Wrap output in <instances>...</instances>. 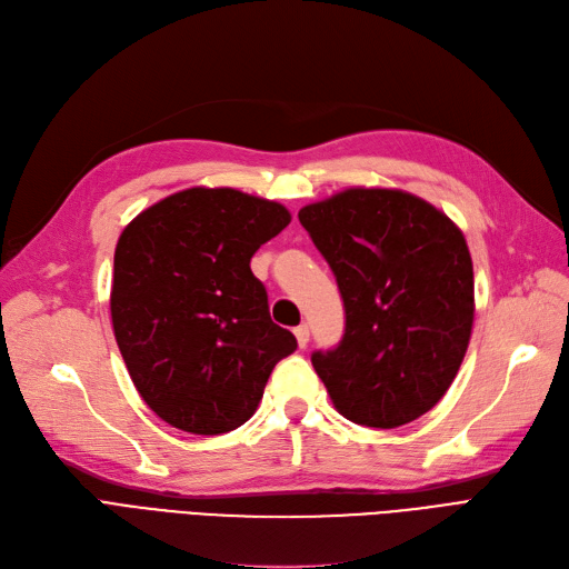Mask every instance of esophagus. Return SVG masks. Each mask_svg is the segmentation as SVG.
<instances>
[{
    "label": "esophagus",
    "mask_w": 569,
    "mask_h": 569,
    "mask_svg": "<svg viewBox=\"0 0 569 569\" xmlns=\"http://www.w3.org/2000/svg\"><path fill=\"white\" fill-rule=\"evenodd\" d=\"M296 338H298V345L305 349L307 342H309V326H307V323H300V326L296 328Z\"/></svg>",
    "instance_id": "34e87169"
}]
</instances>
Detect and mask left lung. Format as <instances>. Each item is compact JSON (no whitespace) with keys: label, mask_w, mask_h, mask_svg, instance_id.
I'll return each mask as SVG.
<instances>
[{"label":"left lung","mask_w":569,"mask_h":569,"mask_svg":"<svg viewBox=\"0 0 569 569\" xmlns=\"http://www.w3.org/2000/svg\"><path fill=\"white\" fill-rule=\"evenodd\" d=\"M338 281L345 332L311 366L335 408L393 429L431 410L465 359L473 264L461 231L398 189H347L298 213Z\"/></svg>","instance_id":"left-lung-1"}]
</instances>
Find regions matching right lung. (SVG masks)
Instances as JSON below:
<instances>
[{"label": "right lung", "mask_w": 569, "mask_h": 569, "mask_svg": "<svg viewBox=\"0 0 569 569\" xmlns=\"http://www.w3.org/2000/svg\"><path fill=\"white\" fill-rule=\"evenodd\" d=\"M290 213L237 189H184L121 231L112 326L123 363L163 422L218 436L248 422L269 375L298 349L271 321L256 250Z\"/></svg>", "instance_id": "right-lung-1"}]
</instances>
